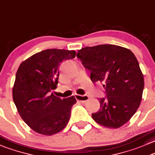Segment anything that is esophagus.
<instances>
[{
    "label": "esophagus",
    "mask_w": 155,
    "mask_h": 155,
    "mask_svg": "<svg viewBox=\"0 0 155 155\" xmlns=\"http://www.w3.org/2000/svg\"><path fill=\"white\" fill-rule=\"evenodd\" d=\"M75 97H76V100L79 101L80 102H85L86 101L88 100V98H89V97H88V95H86V94H85V95L76 94V95H75Z\"/></svg>",
    "instance_id": "1"
}]
</instances>
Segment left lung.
Wrapping results in <instances>:
<instances>
[{"mask_svg": "<svg viewBox=\"0 0 155 155\" xmlns=\"http://www.w3.org/2000/svg\"><path fill=\"white\" fill-rule=\"evenodd\" d=\"M76 57L91 73L94 83L103 82L106 96L100 109L91 114L100 125L117 129L128 122L142 101L144 77L134 54L114 45L85 47Z\"/></svg>", "mask_w": 155, "mask_h": 155, "instance_id": "obj_1", "label": "left lung"}]
</instances>
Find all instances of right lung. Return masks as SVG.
Here are the masks:
<instances>
[{"mask_svg": "<svg viewBox=\"0 0 155 155\" xmlns=\"http://www.w3.org/2000/svg\"><path fill=\"white\" fill-rule=\"evenodd\" d=\"M75 56V51L47 49L19 66L13 88V101L24 122L36 133L51 136L68 124L76 98L56 97L52 91L58 84L60 64Z\"/></svg>", "mask_w": 155, "mask_h": 155, "instance_id": "add662e5", "label": "right lung"}]
</instances>
